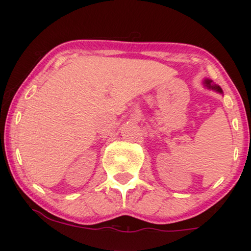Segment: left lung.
<instances>
[{
  "mask_svg": "<svg viewBox=\"0 0 251 251\" xmlns=\"http://www.w3.org/2000/svg\"><path fill=\"white\" fill-rule=\"evenodd\" d=\"M211 82H212L211 80H205V85L208 86L209 88L215 89V91H217V92H222V88L220 87V86H218V85H212Z\"/></svg>",
  "mask_w": 251,
  "mask_h": 251,
  "instance_id": "left-lung-1",
  "label": "left lung"
}]
</instances>
